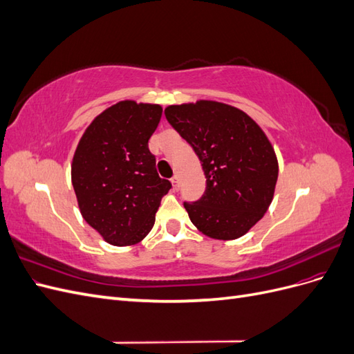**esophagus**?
<instances>
[{
	"mask_svg": "<svg viewBox=\"0 0 354 354\" xmlns=\"http://www.w3.org/2000/svg\"><path fill=\"white\" fill-rule=\"evenodd\" d=\"M171 183H173L174 190H178V189H180V180H178V176H174L173 178H171Z\"/></svg>",
	"mask_w": 354,
	"mask_h": 354,
	"instance_id": "1",
	"label": "esophagus"
}]
</instances>
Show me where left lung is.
Returning <instances> with one entry per match:
<instances>
[{
    "label": "left lung",
    "mask_w": 354,
    "mask_h": 354,
    "mask_svg": "<svg viewBox=\"0 0 354 354\" xmlns=\"http://www.w3.org/2000/svg\"><path fill=\"white\" fill-rule=\"evenodd\" d=\"M165 118L207 178L203 195L183 203L190 221L214 239L243 236L273 199L279 167L269 138L245 112L218 102L168 106Z\"/></svg>",
    "instance_id": "1"
}]
</instances>
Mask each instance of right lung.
I'll list each match as a JSON object with an SVG mask.
<instances>
[{
    "label": "right lung",
    "instance_id": "right-lung-1",
    "mask_svg": "<svg viewBox=\"0 0 354 354\" xmlns=\"http://www.w3.org/2000/svg\"><path fill=\"white\" fill-rule=\"evenodd\" d=\"M160 115L159 104L116 103L90 124L75 151L72 185L81 214L112 245L140 242L171 189L149 151Z\"/></svg>",
    "mask_w": 354,
    "mask_h": 354
}]
</instances>
